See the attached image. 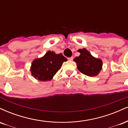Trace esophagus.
<instances>
[{"label":"esophagus","mask_w":128,"mask_h":128,"mask_svg":"<svg viewBox=\"0 0 128 128\" xmlns=\"http://www.w3.org/2000/svg\"><path fill=\"white\" fill-rule=\"evenodd\" d=\"M73 57H70V58H68V59L69 60H70V61H72V60H73Z\"/></svg>","instance_id":"obj_1"}]
</instances>
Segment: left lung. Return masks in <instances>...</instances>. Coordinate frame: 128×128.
I'll return each instance as SVG.
<instances>
[{
	"mask_svg": "<svg viewBox=\"0 0 128 128\" xmlns=\"http://www.w3.org/2000/svg\"><path fill=\"white\" fill-rule=\"evenodd\" d=\"M78 52H80V55L76 57L74 61L77 64V68L79 71L89 76L98 75L102 66L101 60L94 58L86 48L80 49Z\"/></svg>",
	"mask_w": 128,
	"mask_h": 128,
	"instance_id": "obj_1",
	"label": "left lung"
}]
</instances>
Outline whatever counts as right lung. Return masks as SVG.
<instances>
[{"mask_svg": "<svg viewBox=\"0 0 128 128\" xmlns=\"http://www.w3.org/2000/svg\"><path fill=\"white\" fill-rule=\"evenodd\" d=\"M66 61L67 58L62 54L48 51L43 57L33 61L30 68L32 76L40 81L51 80Z\"/></svg>", "mask_w": 128, "mask_h": 128, "instance_id": "add662e5", "label": "right lung"}]
</instances>
